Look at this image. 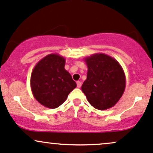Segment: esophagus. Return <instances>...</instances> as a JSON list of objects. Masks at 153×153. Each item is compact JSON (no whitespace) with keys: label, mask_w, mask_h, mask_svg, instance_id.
<instances>
[{"label":"esophagus","mask_w":153,"mask_h":153,"mask_svg":"<svg viewBox=\"0 0 153 153\" xmlns=\"http://www.w3.org/2000/svg\"><path fill=\"white\" fill-rule=\"evenodd\" d=\"M76 85H77V87H81V86H82V82L77 81V82H76Z\"/></svg>","instance_id":"34e87169"}]
</instances>
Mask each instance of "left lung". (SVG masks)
Listing matches in <instances>:
<instances>
[{
  "label": "left lung",
  "mask_w": 153,
  "mask_h": 153,
  "mask_svg": "<svg viewBox=\"0 0 153 153\" xmlns=\"http://www.w3.org/2000/svg\"><path fill=\"white\" fill-rule=\"evenodd\" d=\"M85 61L88 70L82 90L88 102L100 111L114 107L126 87L123 68L115 58L104 53L92 54Z\"/></svg>",
  "instance_id": "1"
}]
</instances>
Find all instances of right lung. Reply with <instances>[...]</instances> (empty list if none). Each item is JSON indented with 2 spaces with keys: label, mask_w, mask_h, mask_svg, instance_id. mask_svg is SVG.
<instances>
[{
  "label": "right lung",
  "mask_w": 153,
  "mask_h": 153,
  "mask_svg": "<svg viewBox=\"0 0 153 153\" xmlns=\"http://www.w3.org/2000/svg\"><path fill=\"white\" fill-rule=\"evenodd\" d=\"M66 60L57 53L46 56L32 70L30 87L35 98L42 105L56 108L67 99L76 87L68 71L65 69Z\"/></svg>",
  "instance_id": "1"
}]
</instances>
